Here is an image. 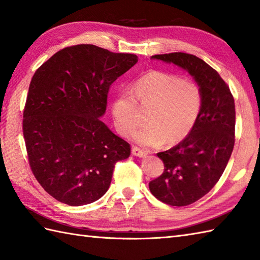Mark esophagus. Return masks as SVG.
<instances>
[{"label": "esophagus", "mask_w": 260, "mask_h": 260, "mask_svg": "<svg viewBox=\"0 0 260 260\" xmlns=\"http://www.w3.org/2000/svg\"><path fill=\"white\" fill-rule=\"evenodd\" d=\"M132 153H133V155L139 156V157H144L147 155V153L145 151H143V150H141V148L136 147V146L132 147Z\"/></svg>", "instance_id": "1"}]
</instances>
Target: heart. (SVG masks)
Instances as JSON below:
<instances>
[{"mask_svg": "<svg viewBox=\"0 0 260 260\" xmlns=\"http://www.w3.org/2000/svg\"><path fill=\"white\" fill-rule=\"evenodd\" d=\"M137 103L150 109L147 123L135 132L133 139L143 146L157 147L164 142L174 145L190 134L200 115L203 97L194 81L151 71L140 77L131 91H120L114 99L112 114L121 135L128 136L140 123Z\"/></svg>", "mask_w": 260, "mask_h": 260, "instance_id": "b5f03b06", "label": "heart"}]
</instances>
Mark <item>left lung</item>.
<instances>
[{
    "instance_id": "obj_1",
    "label": "left lung",
    "mask_w": 260,
    "mask_h": 260,
    "mask_svg": "<svg viewBox=\"0 0 260 260\" xmlns=\"http://www.w3.org/2000/svg\"><path fill=\"white\" fill-rule=\"evenodd\" d=\"M152 59L184 69L202 91L196 125L178 145L157 153L164 171L148 184L159 201L189 206L212 189L227 167L235 145V101L224 80L202 59L184 52L155 54Z\"/></svg>"
}]
</instances>
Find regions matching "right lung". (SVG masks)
<instances>
[{
	"label": "right lung",
	"mask_w": 260,
	"mask_h": 260,
	"mask_svg": "<svg viewBox=\"0 0 260 260\" xmlns=\"http://www.w3.org/2000/svg\"><path fill=\"white\" fill-rule=\"evenodd\" d=\"M139 61L92 45L54 53L30 82L23 136L33 175L56 200L79 207L101 199L128 143L101 120L110 85Z\"/></svg>",
	"instance_id": "add662e5"
}]
</instances>
